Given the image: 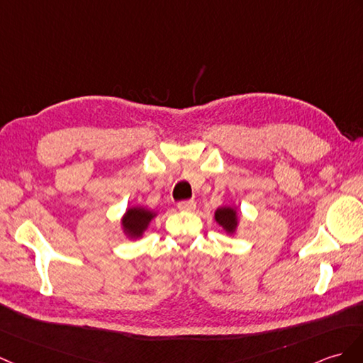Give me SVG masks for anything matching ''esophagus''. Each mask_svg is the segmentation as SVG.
Listing matches in <instances>:
<instances>
[{
  "label": "esophagus",
  "mask_w": 363,
  "mask_h": 363,
  "mask_svg": "<svg viewBox=\"0 0 363 363\" xmlns=\"http://www.w3.org/2000/svg\"><path fill=\"white\" fill-rule=\"evenodd\" d=\"M178 208L182 210V212H193L196 208L195 201H181L178 204Z\"/></svg>",
  "instance_id": "1"
}]
</instances>
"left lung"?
<instances>
[{"instance_id":"1","label":"left lung","mask_w":363,"mask_h":363,"mask_svg":"<svg viewBox=\"0 0 363 363\" xmlns=\"http://www.w3.org/2000/svg\"><path fill=\"white\" fill-rule=\"evenodd\" d=\"M215 221L216 224L223 227V230L233 237L240 229V212L237 206H221L215 210Z\"/></svg>"}]
</instances>
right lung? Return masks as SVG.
<instances>
[{"label":"right lung","mask_w":363,"mask_h":363,"mask_svg":"<svg viewBox=\"0 0 363 363\" xmlns=\"http://www.w3.org/2000/svg\"><path fill=\"white\" fill-rule=\"evenodd\" d=\"M157 213L147 206H131L121 218V229L128 240H139L150 229Z\"/></svg>","instance_id":"1"}]
</instances>
